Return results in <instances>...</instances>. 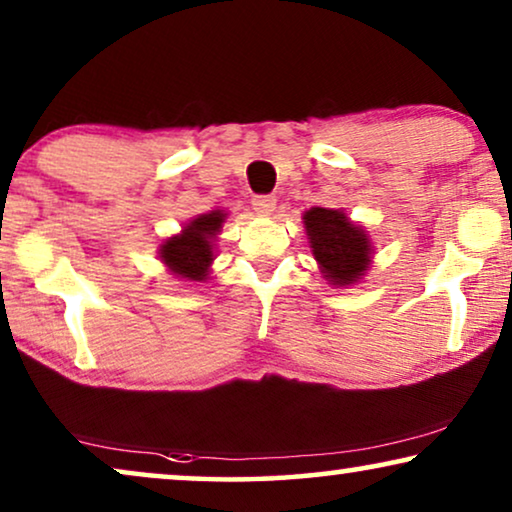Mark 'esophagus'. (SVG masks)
I'll return each mask as SVG.
<instances>
[{
	"label": "esophagus",
	"instance_id": "1",
	"mask_svg": "<svg viewBox=\"0 0 512 512\" xmlns=\"http://www.w3.org/2000/svg\"><path fill=\"white\" fill-rule=\"evenodd\" d=\"M251 205H254L256 214H261V216H270L272 212H275L277 200L272 198V195H256V198L251 200Z\"/></svg>",
	"mask_w": 512,
	"mask_h": 512
}]
</instances>
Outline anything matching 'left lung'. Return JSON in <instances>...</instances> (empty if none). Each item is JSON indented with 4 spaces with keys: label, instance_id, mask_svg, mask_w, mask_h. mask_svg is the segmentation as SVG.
Listing matches in <instances>:
<instances>
[{
    "label": "left lung",
    "instance_id": "obj_1",
    "mask_svg": "<svg viewBox=\"0 0 512 512\" xmlns=\"http://www.w3.org/2000/svg\"><path fill=\"white\" fill-rule=\"evenodd\" d=\"M312 254L333 286H349L366 275L373 247L366 230L340 209L312 207L303 214Z\"/></svg>",
    "mask_w": 512,
    "mask_h": 512
}]
</instances>
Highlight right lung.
Wrapping results in <instances>:
<instances>
[{
    "label": "right lung",
    "instance_id": "right-lung-1",
    "mask_svg": "<svg viewBox=\"0 0 512 512\" xmlns=\"http://www.w3.org/2000/svg\"><path fill=\"white\" fill-rule=\"evenodd\" d=\"M226 216L228 214L223 209L195 216L191 223H186L179 235L167 237L160 244V261L181 279L205 282L209 277V265L214 261V237L221 233Z\"/></svg>",
    "mask_w": 512,
    "mask_h": 512
}]
</instances>
